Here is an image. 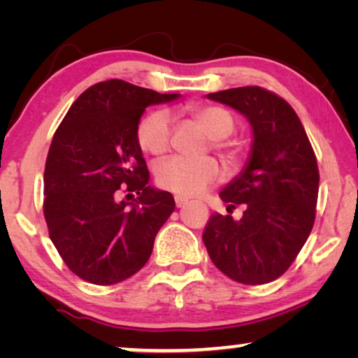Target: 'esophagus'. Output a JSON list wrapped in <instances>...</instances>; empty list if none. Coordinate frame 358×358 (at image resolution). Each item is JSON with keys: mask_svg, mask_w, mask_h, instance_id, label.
Wrapping results in <instances>:
<instances>
[{"mask_svg": "<svg viewBox=\"0 0 358 358\" xmlns=\"http://www.w3.org/2000/svg\"><path fill=\"white\" fill-rule=\"evenodd\" d=\"M174 200H176V207H178V208H180V207H184V205L189 202V199H185V197H182V195H176V197H174Z\"/></svg>", "mask_w": 358, "mask_h": 358, "instance_id": "esophagus-1", "label": "esophagus"}]
</instances>
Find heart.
Here are the masks:
<instances>
[{
	"label": "heart",
	"mask_w": 358,
	"mask_h": 358,
	"mask_svg": "<svg viewBox=\"0 0 358 358\" xmlns=\"http://www.w3.org/2000/svg\"><path fill=\"white\" fill-rule=\"evenodd\" d=\"M192 119L197 122L208 138L213 140V146L222 151L228 161L236 159V150L229 143H224L234 130V119L227 109L217 106L194 107L189 110ZM173 120L166 109H155L146 114L136 127V140L140 148L146 153L159 156L169 150ZM156 182L159 187L171 192L192 197L202 194L205 189L217 182L222 176V169L213 158L190 159L182 156L163 159L156 164Z\"/></svg>",
	"instance_id": "heart-1"
}]
</instances>
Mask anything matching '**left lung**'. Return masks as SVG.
<instances>
[{
	"label": "left lung",
	"instance_id": "left-lung-1",
	"mask_svg": "<svg viewBox=\"0 0 358 358\" xmlns=\"http://www.w3.org/2000/svg\"><path fill=\"white\" fill-rule=\"evenodd\" d=\"M207 99L246 117L252 143L244 168L220 192L228 210L244 205L243 217L212 215L202 236L205 248L233 280L272 282L295 261L315 223L316 156L296 112L273 92L244 86L212 92Z\"/></svg>",
	"mask_w": 358,
	"mask_h": 358
}]
</instances>
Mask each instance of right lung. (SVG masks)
Segmentation results:
<instances>
[{
    "mask_svg": "<svg viewBox=\"0 0 358 358\" xmlns=\"http://www.w3.org/2000/svg\"><path fill=\"white\" fill-rule=\"evenodd\" d=\"M179 97L122 80L97 83L73 102L53 135L43 215L57 251L83 280L114 285L150 259L176 203L148 184L136 127L146 107ZM120 187L127 201L118 199Z\"/></svg>",
    "mask_w": 358,
    "mask_h": 358,
    "instance_id": "add662e5",
    "label": "right lung"
}]
</instances>
